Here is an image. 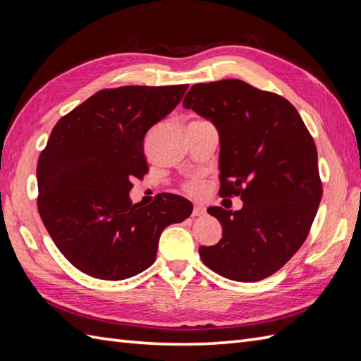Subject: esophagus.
<instances>
[{"label": "esophagus", "instance_id": "34e87169", "mask_svg": "<svg viewBox=\"0 0 361 361\" xmlns=\"http://www.w3.org/2000/svg\"><path fill=\"white\" fill-rule=\"evenodd\" d=\"M206 214V211H204V208L202 204H195L194 206V211H192V217H202V216H204Z\"/></svg>", "mask_w": 361, "mask_h": 361}]
</instances>
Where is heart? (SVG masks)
<instances>
[{
    "mask_svg": "<svg viewBox=\"0 0 361 361\" xmlns=\"http://www.w3.org/2000/svg\"><path fill=\"white\" fill-rule=\"evenodd\" d=\"M186 189L189 190L190 194H194V195H197V194H200L202 190H203V183L198 180V178H194V180H190L188 185H186Z\"/></svg>",
    "mask_w": 361,
    "mask_h": 361,
    "instance_id": "1",
    "label": "heart"
}]
</instances>
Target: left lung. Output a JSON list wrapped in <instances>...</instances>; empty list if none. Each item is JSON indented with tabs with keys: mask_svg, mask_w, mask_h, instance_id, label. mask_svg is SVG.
<instances>
[{
	"mask_svg": "<svg viewBox=\"0 0 361 361\" xmlns=\"http://www.w3.org/2000/svg\"><path fill=\"white\" fill-rule=\"evenodd\" d=\"M183 106L219 132L220 195H239L242 209L211 206L224 233L200 247L206 267L239 282L265 279L307 239L323 197L315 142L287 99L247 82L197 83Z\"/></svg>",
	"mask_w": 361,
	"mask_h": 361,
	"instance_id": "1",
	"label": "left lung"
}]
</instances>
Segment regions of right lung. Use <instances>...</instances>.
Returning a JSON list of instances; mask_svg holds the SVG:
<instances>
[{
    "label": "right lung",
    "instance_id": "obj_1",
    "mask_svg": "<svg viewBox=\"0 0 361 361\" xmlns=\"http://www.w3.org/2000/svg\"><path fill=\"white\" fill-rule=\"evenodd\" d=\"M188 85L97 91L52 128L38 158V212L54 243L82 273L122 281L155 262L159 235L192 214L163 194L132 203L135 178L149 172L144 137L185 96Z\"/></svg>",
    "mask_w": 361,
    "mask_h": 361
}]
</instances>
